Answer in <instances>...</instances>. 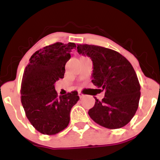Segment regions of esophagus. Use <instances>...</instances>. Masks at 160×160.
<instances>
[{"mask_svg":"<svg viewBox=\"0 0 160 160\" xmlns=\"http://www.w3.org/2000/svg\"><path fill=\"white\" fill-rule=\"evenodd\" d=\"M78 95H79V97H80V98H83V96H84L83 94H82V93H81V92H78Z\"/></svg>","mask_w":160,"mask_h":160,"instance_id":"34e87169","label":"esophagus"}]
</instances>
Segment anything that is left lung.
Listing matches in <instances>:
<instances>
[{
  "label": "left lung",
  "mask_w": 160,
  "mask_h": 160,
  "mask_svg": "<svg viewBox=\"0 0 160 160\" xmlns=\"http://www.w3.org/2000/svg\"><path fill=\"white\" fill-rule=\"evenodd\" d=\"M79 54L93 64L92 82L105 92L102 101L95 98L89 117L104 127L115 129L130 122L138 108L141 86L132 65L120 53L95 45L78 44Z\"/></svg>",
  "instance_id": "obj_1"
}]
</instances>
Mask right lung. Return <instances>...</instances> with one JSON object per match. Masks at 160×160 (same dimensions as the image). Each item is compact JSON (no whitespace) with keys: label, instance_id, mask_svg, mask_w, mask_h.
Here are the masks:
<instances>
[{"label":"right lung","instance_id":"right-lung-1","mask_svg":"<svg viewBox=\"0 0 160 160\" xmlns=\"http://www.w3.org/2000/svg\"><path fill=\"white\" fill-rule=\"evenodd\" d=\"M74 43L57 42L36 51L24 71L21 102L27 118L44 135H56L67 127L71 108L80 99L77 91L58 96L55 82L64 78L65 64Z\"/></svg>","mask_w":160,"mask_h":160}]
</instances>
